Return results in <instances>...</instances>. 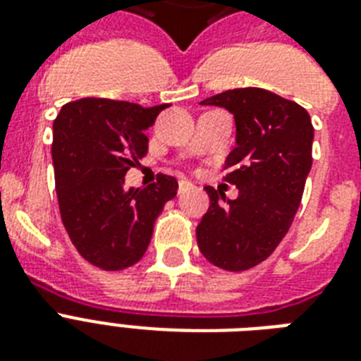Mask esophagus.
Instances as JSON below:
<instances>
[{"instance_id": "34e87169", "label": "esophagus", "mask_w": 361, "mask_h": 361, "mask_svg": "<svg viewBox=\"0 0 361 361\" xmlns=\"http://www.w3.org/2000/svg\"><path fill=\"white\" fill-rule=\"evenodd\" d=\"M178 185H180V187H178V192H180V195H181V192L187 191V189L191 187V183H189V181H187V180H180V183H178Z\"/></svg>"}]
</instances>
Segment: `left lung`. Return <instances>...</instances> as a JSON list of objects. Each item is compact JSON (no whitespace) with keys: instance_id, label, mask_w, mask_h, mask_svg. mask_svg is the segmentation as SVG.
<instances>
[{"instance_id":"1","label":"left lung","mask_w":361,"mask_h":361,"mask_svg":"<svg viewBox=\"0 0 361 361\" xmlns=\"http://www.w3.org/2000/svg\"><path fill=\"white\" fill-rule=\"evenodd\" d=\"M200 104L234 114L236 147L225 180L238 187V198L206 187L198 249L217 268L243 271L266 260L290 228L313 164V123L300 104L262 87L228 90Z\"/></svg>"}]
</instances>
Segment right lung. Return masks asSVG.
Returning a JSON list of instances; mask_svg holds the SVG:
<instances>
[{
	"label": "right lung",
	"mask_w": 361,
	"mask_h": 361,
	"mask_svg": "<svg viewBox=\"0 0 361 361\" xmlns=\"http://www.w3.org/2000/svg\"><path fill=\"white\" fill-rule=\"evenodd\" d=\"M169 104L86 97L67 103L54 121L52 161L65 231L87 262L106 271L136 264L152 241L164 204L178 192L172 176L125 187V174L147 153L144 130Z\"/></svg>",
	"instance_id": "1"
}]
</instances>
